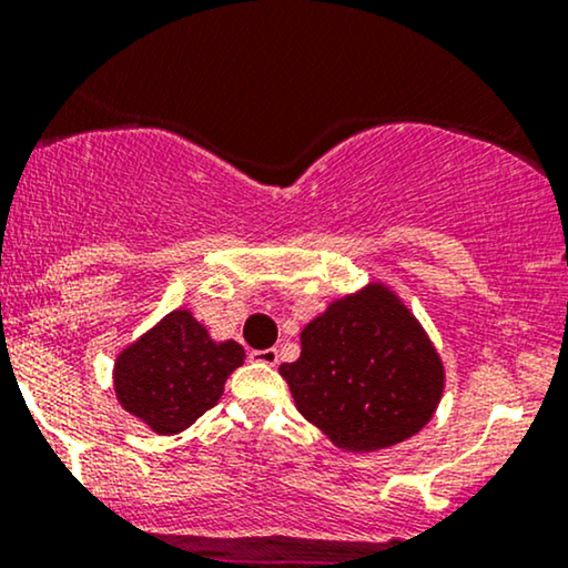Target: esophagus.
I'll return each instance as SVG.
<instances>
[{"label": "esophagus", "instance_id": "obj_1", "mask_svg": "<svg viewBox=\"0 0 568 568\" xmlns=\"http://www.w3.org/2000/svg\"><path fill=\"white\" fill-rule=\"evenodd\" d=\"M251 357L253 363H258V366H277V349H251Z\"/></svg>", "mask_w": 568, "mask_h": 568}]
</instances>
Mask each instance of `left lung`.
<instances>
[{"label":"left lung","instance_id":"left-lung-1","mask_svg":"<svg viewBox=\"0 0 568 568\" xmlns=\"http://www.w3.org/2000/svg\"><path fill=\"white\" fill-rule=\"evenodd\" d=\"M302 355L283 363L298 414L336 448L397 446L433 419L446 368L425 325L387 283L344 293L304 325Z\"/></svg>","mask_w":568,"mask_h":568}]
</instances>
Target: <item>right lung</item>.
<instances>
[{"mask_svg": "<svg viewBox=\"0 0 568 568\" xmlns=\"http://www.w3.org/2000/svg\"><path fill=\"white\" fill-rule=\"evenodd\" d=\"M245 349L216 342L192 310L179 306L114 357L116 403L158 435H175L219 403Z\"/></svg>", "mask_w": 568, "mask_h": 568, "instance_id": "right-lung-1", "label": "right lung"}]
</instances>
